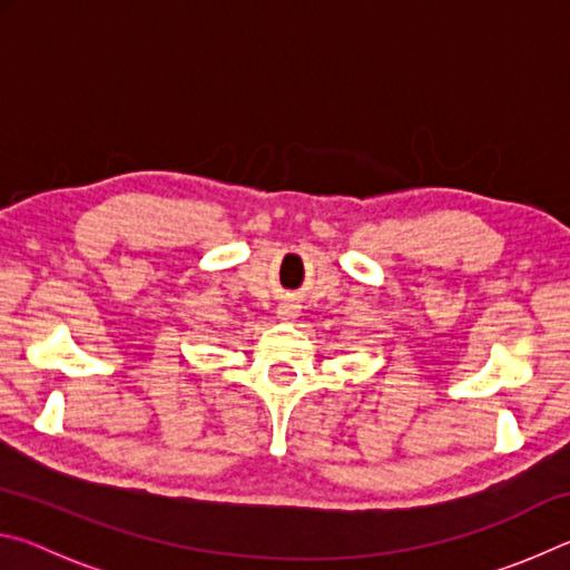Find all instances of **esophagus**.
I'll return each instance as SVG.
<instances>
[{
  "label": "esophagus",
  "mask_w": 570,
  "mask_h": 570,
  "mask_svg": "<svg viewBox=\"0 0 570 570\" xmlns=\"http://www.w3.org/2000/svg\"><path fill=\"white\" fill-rule=\"evenodd\" d=\"M276 314H278V320H282V322H294L298 316V308L294 304H284V306H278Z\"/></svg>",
  "instance_id": "1"
}]
</instances>
